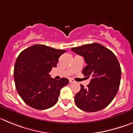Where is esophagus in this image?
Here are the masks:
<instances>
[{
	"label": "esophagus",
	"instance_id": "1",
	"mask_svg": "<svg viewBox=\"0 0 133 133\" xmlns=\"http://www.w3.org/2000/svg\"><path fill=\"white\" fill-rule=\"evenodd\" d=\"M75 80L72 79V78H70V79H69V83H75Z\"/></svg>",
	"mask_w": 133,
	"mask_h": 133
}]
</instances>
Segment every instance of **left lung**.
Masks as SVG:
<instances>
[{
	"label": "left lung",
	"mask_w": 133,
	"mask_h": 133,
	"mask_svg": "<svg viewBox=\"0 0 133 133\" xmlns=\"http://www.w3.org/2000/svg\"><path fill=\"white\" fill-rule=\"evenodd\" d=\"M83 56L87 65L82 73L91 80L87 87L81 84L75 96V104L86 112H96L112 102L118 90L121 69L115 54L98 43L84 44L71 49Z\"/></svg>",
	"instance_id": "1"
}]
</instances>
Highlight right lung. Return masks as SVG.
<instances>
[{"instance_id":"obj_1","label":"right lung","mask_w":133,"mask_h":133,"mask_svg":"<svg viewBox=\"0 0 133 133\" xmlns=\"http://www.w3.org/2000/svg\"><path fill=\"white\" fill-rule=\"evenodd\" d=\"M65 50L55 49L44 44H35L19 54L14 69V78L18 95L29 106L44 110L57 103L61 89L69 80H56L50 77L56 67L58 58Z\"/></svg>"}]
</instances>
